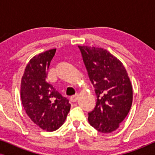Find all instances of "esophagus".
<instances>
[{
  "instance_id": "esophagus-1",
  "label": "esophagus",
  "mask_w": 155,
  "mask_h": 155,
  "mask_svg": "<svg viewBox=\"0 0 155 155\" xmlns=\"http://www.w3.org/2000/svg\"><path fill=\"white\" fill-rule=\"evenodd\" d=\"M78 99V95H77V94L74 95V96H72V97H71V101H72V102H75V101H77Z\"/></svg>"
}]
</instances>
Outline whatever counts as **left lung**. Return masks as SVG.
<instances>
[{
	"mask_svg": "<svg viewBox=\"0 0 155 155\" xmlns=\"http://www.w3.org/2000/svg\"><path fill=\"white\" fill-rule=\"evenodd\" d=\"M97 94L96 107L88 121L103 133L116 130L128 115L133 102V87L123 63L102 48L78 46Z\"/></svg>",
	"mask_w": 155,
	"mask_h": 155,
	"instance_id": "obj_1",
	"label": "left lung"
}]
</instances>
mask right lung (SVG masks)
Wrapping results in <instances>:
<instances>
[{"label":"right lung","mask_w":155,"mask_h":155,"mask_svg":"<svg viewBox=\"0 0 155 155\" xmlns=\"http://www.w3.org/2000/svg\"><path fill=\"white\" fill-rule=\"evenodd\" d=\"M56 48L31 58L21 80L20 97L27 116L42 130L52 132L64 124L71 109L69 100L46 82Z\"/></svg>","instance_id":"right-lung-1"}]
</instances>
